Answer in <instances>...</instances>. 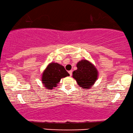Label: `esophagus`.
I'll use <instances>...</instances> for the list:
<instances>
[{
	"label": "esophagus",
	"mask_w": 133,
	"mask_h": 133,
	"mask_svg": "<svg viewBox=\"0 0 133 133\" xmlns=\"http://www.w3.org/2000/svg\"><path fill=\"white\" fill-rule=\"evenodd\" d=\"M68 72H69V74H70V76H72V70H70V71H69Z\"/></svg>",
	"instance_id": "esophagus-1"
}]
</instances>
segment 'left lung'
<instances>
[{
    "label": "left lung",
    "instance_id": "1",
    "mask_svg": "<svg viewBox=\"0 0 133 133\" xmlns=\"http://www.w3.org/2000/svg\"><path fill=\"white\" fill-rule=\"evenodd\" d=\"M77 69L72 72V77L81 88H91L98 77V71L96 66L86 59H83L77 63Z\"/></svg>",
    "mask_w": 133,
    "mask_h": 133
}]
</instances>
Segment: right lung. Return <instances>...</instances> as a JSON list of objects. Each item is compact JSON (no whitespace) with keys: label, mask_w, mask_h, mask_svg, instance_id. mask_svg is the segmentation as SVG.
<instances>
[{"label":"right lung","mask_w":133,"mask_h":133,"mask_svg":"<svg viewBox=\"0 0 133 133\" xmlns=\"http://www.w3.org/2000/svg\"><path fill=\"white\" fill-rule=\"evenodd\" d=\"M64 66L56 62L47 65L42 74V83L47 90H52L57 86L62 78L69 76Z\"/></svg>","instance_id":"right-lung-1"}]
</instances>
